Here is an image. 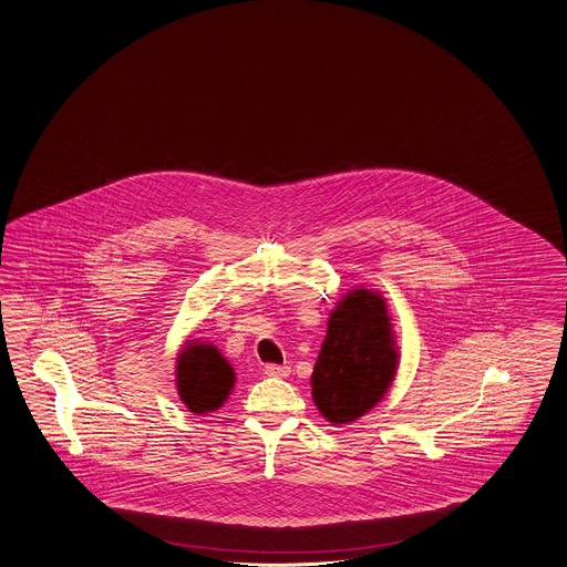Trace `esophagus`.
Here are the masks:
<instances>
[{"mask_svg":"<svg viewBox=\"0 0 567 567\" xmlns=\"http://www.w3.org/2000/svg\"><path fill=\"white\" fill-rule=\"evenodd\" d=\"M264 373L268 374V377H287L290 373V369L287 364H266Z\"/></svg>","mask_w":567,"mask_h":567,"instance_id":"34e87169","label":"esophagus"}]
</instances>
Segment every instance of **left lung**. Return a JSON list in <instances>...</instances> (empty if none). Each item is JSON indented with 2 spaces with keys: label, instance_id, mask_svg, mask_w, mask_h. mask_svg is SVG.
I'll return each instance as SVG.
<instances>
[{
  "label": "left lung",
  "instance_id": "8db88e82",
  "mask_svg": "<svg viewBox=\"0 0 567 567\" xmlns=\"http://www.w3.org/2000/svg\"><path fill=\"white\" fill-rule=\"evenodd\" d=\"M398 369V350L381 295L348 292L333 309L311 374L313 401L332 424L367 414L386 393Z\"/></svg>",
  "mask_w": 567,
  "mask_h": 567
}]
</instances>
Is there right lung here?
<instances>
[{
    "instance_id": "right-lung-1",
    "label": "right lung",
    "mask_w": 567,
    "mask_h": 567,
    "mask_svg": "<svg viewBox=\"0 0 567 567\" xmlns=\"http://www.w3.org/2000/svg\"><path fill=\"white\" fill-rule=\"evenodd\" d=\"M181 400L194 414L215 412L227 400L235 383L234 369L210 344L186 346L176 364Z\"/></svg>"
}]
</instances>
